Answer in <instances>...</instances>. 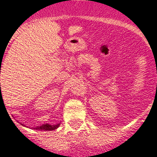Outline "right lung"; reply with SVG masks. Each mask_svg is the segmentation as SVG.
Segmentation results:
<instances>
[{"instance_id": "obj_1", "label": "right lung", "mask_w": 157, "mask_h": 157, "mask_svg": "<svg viewBox=\"0 0 157 157\" xmlns=\"http://www.w3.org/2000/svg\"><path fill=\"white\" fill-rule=\"evenodd\" d=\"M59 125H60V123H58V124L56 125H50L45 123V124H43L41 125V126H36L35 127H33V129L41 130V131H53V130L57 129V128L59 127Z\"/></svg>"}]
</instances>
